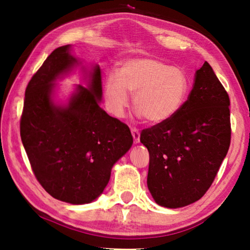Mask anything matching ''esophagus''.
Listing matches in <instances>:
<instances>
[{
    "label": "esophagus",
    "instance_id": "1",
    "mask_svg": "<svg viewBox=\"0 0 250 250\" xmlns=\"http://www.w3.org/2000/svg\"><path fill=\"white\" fill-rule=\"evenodd\" d=\"M131 133H132L133 142L135 143V145L140 142V131L135 128H131Z\"/></svg>",
    "mask_w": 250,
    "mask_h": 250
}]
</instances>
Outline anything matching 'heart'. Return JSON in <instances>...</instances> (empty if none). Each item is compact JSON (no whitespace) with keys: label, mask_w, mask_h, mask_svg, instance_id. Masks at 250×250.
<instances>
[{"label":"heart","mask_w":250,"mask_h":250,"mask_svg":"<svg viewBox=\"0 0 250 250\" xmlns=\"http://www.w3.org/2000/svg\"><path fill=\"white\" fill-rule=\"evenodd\" d=\"M188 89L183 69L153 58H132L105 79L104 100L109 112L121 118L129 104V92L139 116L150 124H162L182 108Z\"/></svg>","instance_id":"heart-1"}]
</instances>
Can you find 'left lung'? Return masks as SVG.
<instances>
[{
    "label": "left lung",
    "mask_w": 250,
    "mask_h": 250,
    "mask_svg": "<svg viewBox=\"0 0 250 250\" xmlns=\"http://www.w3.org/2000/svg\"><path fill=\"white\" fill-rule=\"evenodd\" d=\"M229 97L205 62L176 115L142 130L150 154L147 188L156 204L179 208L204 195L230 145Z\"/></svg>",
    "instance_id": "left-lung-1"
}]
</instances>
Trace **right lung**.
<instances>
[{"mask_svg": "<svg viewBox=\"0 0 250 250\" xmlns=\"http://www.w3.org/2000/svg\"><path fill=\"white\" fill-rule=\"evenodd\" d=\"M78 64L70 45L46 58L25 90L21 139L32 170L56 200L88 204L104 192L111 168L133 143L129 126L100 107L99 66L88 74V86H76L67 104L54 100L57 79Z\"/></svg>", "mask_w": 250, "mask_h": 250, "instance_id": "obj_1", "label": "right lung"}]
</instances>
